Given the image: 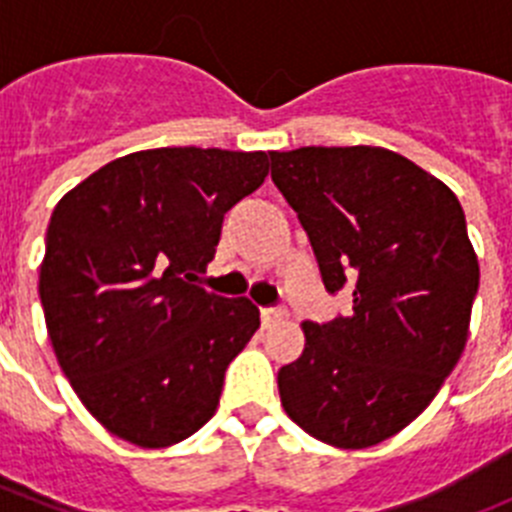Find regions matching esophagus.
I'll return each mask as SVG.
<instances>
[{"mask_svg":"<svg viewBox=\"0 0 512 512\" xmlns=\"http://www.w3.org/2000/svg\"><path fill=\"white\" fill-rule=\"evenodd\" d=\"M284 315H287L284 307H261V320H264V325L277 323V320H282Z\"/></svg>","mask_w":512,"mask_h":512,"instance_id":"esophagus-1","label":"esophagus"}]
</instances>
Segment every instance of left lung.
I'll return each mask as SVG.
<instances>
[{"mask_svg": "<svg viewBox=\"0 0 512 512\" xmlns=\"http://www.w3.org/2000/svg\"><path fill=\"white\" fill-rule=\"evenodd\" d=\"M277 184L348 315L302 323L279 369L287 415L318 441L366 449L423 413L467 343L479 264L456 194L387 148L271 151Z\"/></svg>", "mask_w": 512, "mask_h": 512, "instance_id": "left-lung-1", "label": "left lung"}]
</instances>
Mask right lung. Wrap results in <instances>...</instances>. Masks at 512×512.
Returning a JSON list of instances; mask_svg holds the SVG:
<instances>
[{
  "mask_svg": "<svg viewBox=\"0 0 512 512\" xmlns=\"http://www.w3.org/2000/svg\"><path fill=\"white\" fill-rule=\"evenodd\" d=\"M264 151L153 148L110 161L56 205L40 302L63 374L89 413L140 449L215 415L259 307L197 284L223 217L264 184Z\"/></svg>",
  "mask_w": 512,
  "mask_h": 512,
  "instance_id": "1",
  "label": "right lung"
}]
</instances>
